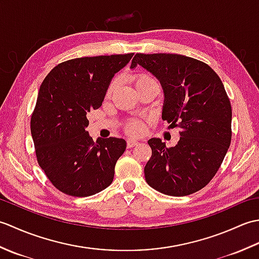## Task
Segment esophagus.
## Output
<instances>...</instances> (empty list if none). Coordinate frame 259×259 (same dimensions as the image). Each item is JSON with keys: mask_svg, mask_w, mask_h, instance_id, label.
<instances>
[{"mask_svg": "<svg viewBox=\"0 0 259 259\" xmlns=\"http://www.w3.org/2000/svg\"><path fill=\"white\" fill-rule=\"evenodd\" d=\"M138 144H139V142L137 140H134V139L126 140V147H128V148H133L135 146H138Z\"/></svg>", "mask_w": 259, "mask_h": 259, "instance_id": "esophagus-1", "label": "esophagus"}]
</instances>
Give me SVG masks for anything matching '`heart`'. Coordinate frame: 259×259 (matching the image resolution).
I'll return each mask as SVG.
<instances>
[{"mask_svg": "<svg viewBox=\"0 0 259 259\" xmlns=\"http://www.w3.org/2000/svg\"><path fill=\"white\" fill-rule=\"evenodd\" d=\"M135 83L137 89L138 88L149 84V83H157V81L155 80L152 75L148 74V73H138L135 75ZM118 85V79L115 78L113 79L107 89V96H111L112 92L114 91L115 87ZM123 129L126 134L133 135V136H139L145 131V121L141 119H131L128 120L123 125Z\"/></svg>", "mask_w": 259, "mask_h": 259, "instance_id": "obj_1", "label": "heart"}]
</instances>
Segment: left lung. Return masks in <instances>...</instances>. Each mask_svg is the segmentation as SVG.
I'll return each instance as SVG.
<instances>
[{
	"label": "left lung",
	"mask_w": 259,
	"mask_h": 259,
	"mask_svg": "<svg viewBox=\"0 0 259 259\" xmlns=\"http://www.w3.org/2000/svg\"><path fill=\"white\" fill-rule=\"evenodd\" d=\"M140 64L160 81L162 119L179 129L175 147L159 138L148 141L152 153L146 181L168 196H188L207 186L232 141V106L218 74L205 62L180 54L137 53Z\"/></svg>",
	"instance_id": "1"
}]
</instances>
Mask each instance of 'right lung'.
Returning a JSON list of instances; mask_svg holds the SVG:
<instances>
[{
	"mask_svg": "<svg viewBox=\"0 0 259 259\" xmlns=\"http://www.w3.org/2000/svg\"><path fill=\"white\" fill-rule=\"evenodd\" d=\"M134 53L68 60L54 67L38 90L31 134L38 166L58 190L88 197L111 185L125 150L119 138L98 139L85 131L87 114L101 107L114 73Z\"/></svg>",
	"mask_w": 259,
	"mask_h": 259,
	"instance_id": "obj_1",
	"label": "right lung"
}]
</instances>
